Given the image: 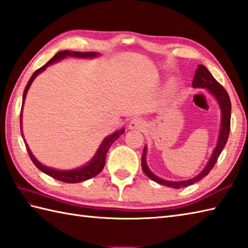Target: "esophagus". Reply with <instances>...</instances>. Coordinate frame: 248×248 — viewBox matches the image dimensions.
<instances>
[{"label": "esophagus", "instance_id": "1", "mask_svg": "<svg viewBox=\"0 0 248 248\" xmlns=\"http://www.w3.org/2000/svg\"><path fill=\"white\" fill-rule=\"evenodd\" d=\"M144 125H145V123L142 119L134 118L130 121L129 128L130 129H142V128H144Z\"/></svg>", "mask_w": 248, "mask_h": 248}]
</instances>
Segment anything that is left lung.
Listing matches in <instances>:
<instances>
[{
	"mask_svg": "<svg viewBox=\"0 0 248 248\" xmlns=\"http://www.w3.org/2000/svg\"><path fill=\"white\" fill-rule=\"evenodd\" d=\"M192 86L195 87V88L207 89L213 95L215 96L218 104H219V108L221 110V124H220V131H219V137H218V140H217V145L214 149V152L212 154L210 160H208L205 168L203 169V171H201L193 178L187 179V181H181V182L166 181V179L160 178L155 175L154 173H152V171L148 169L147 163H146L147 147L145 146L143 155H142V169L144 173L146 174L150 179H153L154 182L160 184V185L178 189V188L190 186L192 184L201 181V179L203 177H205L207 174L211 172V170L214 168L217 159L221 154L222 149H224L228 140V138H229L230 120H231V102H230L229 94H228L226 89L214 78V77L212 76L210 71H208L204 65H201V64L198 66V69L196 71L195 78H193V81H192Z\"/></svg>",
	"mask_w": 248,
	"mask_h": 248,
	"instance_id": "8db88e82",
	"label": "left lung"
}]
</instances>
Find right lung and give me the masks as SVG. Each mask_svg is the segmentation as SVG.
Wrapping results in <instances>:
<instances>
[{"label":"right lung","instance_id":"1","mask_svg":"<svg viewBox=\"0 0 248 248\" xmlns=\"http://www.w3.org/2000/svg\"><path fill=\"white\" fill-rule=\"evenodd\" d=\"M98 55H99L98 52H78V51H70V50H62V51H59L58 53H56L55 57L51 58V59L48 61L45 65H43L42 67H40V69L33 73V75L31 76L30 80L28 81L26 88H24V91H23L21 108H23V103H24V100H26L27 92H28L29 88H30L32 81L38 74H40V73L45 71L47 66H49L50 64H52V63H55L57 61L64 59L65 57L92 58V57H96ZM21 116L22 115L20 114V125H21ZM124 132V129H120L118 131H116V132H114L113 134L108 135V138H105L103 142H102V144L100 145L98 152L95 153L93 158H92L88 163L85 164L84 167L78 168V169H74V170H56V169L44 166V164H42L35 157L33 156V154L31 153L30 148H29L28 144L26 142L24 143H26V147H27L29 156H30L32 162L35 164V167L37 169H40L42 172L47 174V175L51 176L52 178L57 179V181L73 184V183L84 182V181H87V179H90V178L98 175V174L102 171V170H103V168L105 166L106 154H108L109 147L111 146V144H113L115 140H117ZM21 134H22V128H21ZM22 137H23V134H22Z\"/></svg>","mask_w":248,"mask_h":248}]
</instances>
